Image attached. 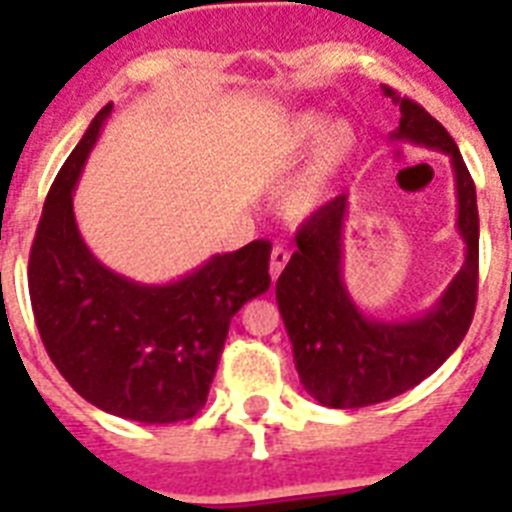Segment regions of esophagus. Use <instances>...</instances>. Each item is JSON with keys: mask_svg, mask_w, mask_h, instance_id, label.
Listing matches in <instances>:
<instances>
[{"mask_svg": "<svg viewBox=\"0 0 512 512\" xmlns=\"http://www.w3.org/2000/svg\"><path fill=\"white\" fill-rule=\"evenodd\" d=\"M289 263V249L287 247H273L271 252V279L276 281L281 276V271L287 268Z\"/></svg>", "mask_w": 512, "mask_h": 512, "instance_id": "1", "label": "esophagus"}]
</instances>
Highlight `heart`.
I'll return each mask as SVG.
<instances>
[{
	"label": "heart",
	"mask_w": 512,
	"mask_h": 512,
	"mask_svg": "<svg viewBox=\"0 0 512 512\" xmlns=\"http://www.w3.org/2000/svg\"><path fill=\"white\" fill-rule=\"evenodd\" d=\"M313 143L316 148L303 172L279 196L281 215L295 223L308 220L327 201L337 172L356 146V130L348 122L324 124L319 114H303L284 130L279 140V154L297 156Z\"/></svg>",
	"instance_id": "b5f03b06"
}]
</instances>
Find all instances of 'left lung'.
Instances as JSON below:
<instances>
[{"instance_id": "8db88e82", "label": "left lung", "mask_w": 512, "mask_h": 512, "mask_svg": "<svg viewBox=\"0 0 512 512\" xmlns=\"http://www.w3.org/2000/svg\"><path fill=\"white\" fill-rule=\"evenodd\" d=\"M382 92L401 111L393 140L449 156L457 188V231L465 263L428 311L406 321L366 316L342 276L348 196L316 212L297 231V252L276 281V303L287 327L303 388L332 409L380 404L420 385L468 335L478 295L476 185L454 138L414 100L390 87Z\"/></svg>"}]
</instances>
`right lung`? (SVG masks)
<instances>
[{"mask_svg":"<svg viewBox=\"0 0 512 512\" xmlns=\"http://www.w3.org/2000/svg\"><path fill=\"white\" fill-rule=\"evenodd\" d=\"M111 108L92 119L47 193L28 257L31 308L52 364L84 401L146 425L191 420L207 404L231 319L271 287V244L212 255L167 284L100 263L76 225L74 188Z\"/></svg>","mask_w":512,"mask_h":512,"instance_id":"right-lung-1","label":"right lung"}]
</instances>
